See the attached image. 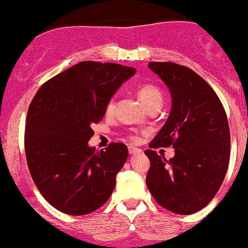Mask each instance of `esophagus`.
<instances>
[{"mask_svg":"<svg viewBox=\"0 0 248 248\" xmlns=\"http://www.w3.org/2000/svg\"><path fill=\"white\" fill-rule=\"evenodd\" d=\"M127 149H129L130 154H136V153H140V152H141V149L137 148V147H134V146H129L127 147Z\"/></svg>","mask_w":248,"mask_h":248,"instance_id":"obj_1","label":"esophagus"}]
</instances>
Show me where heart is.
I'll return each mask as SVG.
<instances>
[{"label": "heart", "mask_w": 248, "mask_h": 248, "mask_svg": "<svg viewBox=\"0 0 248 248\" xmlns=\"http://www.w3.org/2000/svg\"><path fill=\"white\" fill-rule=\"evenodd\" d=\"M137 95H139L140 100H141L142 104H143L147 108L151 107L152 105L156 104V102H161V100H163L160 90H159L155 85L152 84L140 85V87L137 88ZM114 106H116V101H114V99H111L106 106V113H113Z\"/></svg>", "instance_id": "heart-1"}]
</instances>
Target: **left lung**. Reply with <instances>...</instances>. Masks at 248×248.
<instances>
[{"mask_svg": "<svg viewBox=\"0 0 248 248\" xmlns=\"http://www.w3.org/2000/svg\"><path fill=\"white\" fill-rule=\"evenodd\" d=\"M169 88L171 111L151 148L172 146L166 160L153 149L147 187L158 204L178 215L204 208L222 186L230 156V132L223 105L198 73L175 62H149Z\"/></svg>", "mask_w": 248, "mask_h": 248, "instance_id": "obj_1", "label": "left lung"}]
</instances>
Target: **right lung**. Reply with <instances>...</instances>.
<instances>
[{
    "label": "right lung",
    "mask_w": 248,
    "mask_h": 248,
    "mask_svg": "<svg viewBox=\"0 0 248 248\" xmlns=\"http://www.w3.org/2000/svg\"><path fill=\"white\" fill-rule=\"evenodd\" d=\"M136 70L112 62L82 61L44 83L31 101L25 153L32 180L60 212L88 215L101 207L116 187L127 158L124 143L95 151L92 125Z\"/></svg>",
    "instance_id": "obj_1"
}]
</instances>
